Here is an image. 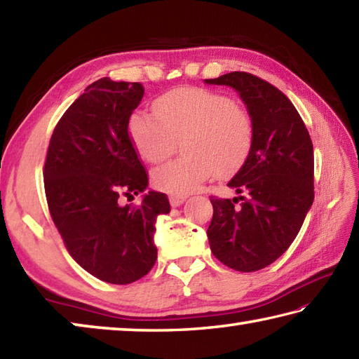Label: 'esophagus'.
Wrapping results in <instances>:
<instances>
[{
  "label": "esophagus",
  "instance_id": "obj_1",
  "mask_svg": "<svg viewBox=\"0 0 359 359\" xmlns=\"http://www.w3.org/2000/svg\"><path fill=\"white\" fill-rule=\"evenodd\" d=\"M185 199L187 196H175V194H171V196H169V203H171L172 208H179V205L184 204Z\"/></svg>",
  "mask_w": 359,
  "mask_h": 359
}]
</instances>
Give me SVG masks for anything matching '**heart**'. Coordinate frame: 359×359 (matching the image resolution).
<instances>
[{"mask_svg": "<svg viewBox=\"0 0 359 359\" xmlns=\"http://www.w3.org/2000/svg\"><path fill=\"white\" fill-rule=\"evenodd\" d=\"M155 112L137 109L128 135L137 155L151 165L165 161L182 139L184 156L158 168V190L184 196L212 175H229L244 165L253 142L250 115L226 95L205 88H175L156 98Z\"/></svg>", "mask_w": 359, "mask_h": 359, "instance_id": "obj_1", "label": "heart"}]
</instances>
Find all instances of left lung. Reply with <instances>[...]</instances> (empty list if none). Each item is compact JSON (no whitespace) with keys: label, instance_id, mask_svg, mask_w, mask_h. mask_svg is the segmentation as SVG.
Segmentation results:
<instances>
[{"label":"left lung","instance_id":"1","mask_svg":"<svg viewBox=\"0 0 359 359\" xmlns=\"http://www.w3.org/2000/svg\"><path fill=\"white\" fill-rule=\"evenodd\" d=\"M205 83L233 87L253 123L252 149L228 182L241 196L210 198V250L231 269L259 271L287 252L313 203V145L293 102L274 85L241 71Z\"/></svg>","mask_w":359,"mask_h":359}]
</instances>
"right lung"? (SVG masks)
Here are the masks:
<instances>
[{"label": "right lung", "mask_w": 359, "mask_h": 359, "mask_svg": "<svg viewBox=\"0 0 359 359\" xmlns=\"http://www.w3.org/2000/svg\"><path fill=\"white\" fill-rule=\"evenodd\" d=\"M142 96L139 82L102 77L88 85L53 130L44 165L48 210L69 255L114 285L149 274L156 261V217L171 210L158 191L144 194L139 205L120 203L149 185L128 135Z\"/></svg>", "instance_id": "right-lung-1"}]
</instances>
